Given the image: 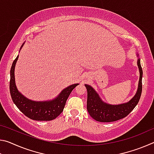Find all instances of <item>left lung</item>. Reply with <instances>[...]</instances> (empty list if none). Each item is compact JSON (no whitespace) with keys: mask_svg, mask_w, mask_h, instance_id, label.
Wrapping results in <instances>:
<instances>
[{"mask_svg":"<svg viewBox=\"0 0 154 154\" xmlns=\"http://www.w3.org/2000/svg\"><path fill=\"white\" fill-rule=\"evenodd\" d=\"M139 57V54H137ZM140 77L136 94L128 103L120 105H110L101 100L97 92L89 85L85 84L88 92L87 110L90 116L95 120L100 122H111L126 117L133 110L139 103L142 92L143 70L140 66V58L137 60Z\"/></svg>","mask_w":154,"mask_h":154,"instance_id":"8db88e82","label":"left lung"}]
</instances>
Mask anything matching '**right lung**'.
I'll return each mask as SVG.
<instances>
[{
	"mask_svg": "<svg viewBox=\"0 0 154 154\" xmlns=\"http://www.w3.org/2000/svg\"><path fill=\"white\" fill-rule=\"evenodd\" d=\"M23 45L21 48H22ZM17 59L18 56L13 62L10 71L9 89L11 98L14 104L26 116L33 120H53L63 111L67 98H69L72 90L77 85H79V83H75L66 88L55 99L51 100L36 102V101L29 100L17 90L15 85L14 71Z\"/></svg>",
	"mask_w": 154,
	"mask_h": 154,
	"instance_id": "obj_1",
	"label": "right lung"
}]
</instances>
